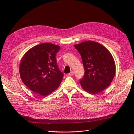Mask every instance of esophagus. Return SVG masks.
I'll list each match as a JSON object with an SVG mask.
<instances>
[{
  "instance_id": "34e87169",
  "label": "esophagus",
  "mask_w": 134,
  "mask_h": 134,
  "mask_svg": "<svg viewBox=\"0 0 134 134\" xmlns=\"http://www.w3.org/2000/svg\"><path fill=\"white\" fill-rule=\"evenodd\" d=\"M74 72H73V71H71V72H70V73L68 74V75H69V76H71V75H74Z\"/></svg>"
}]
</instances>
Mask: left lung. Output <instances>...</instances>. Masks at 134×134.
I'll return each instance as SVG.
<instances>
[{"mask_svg":"<svg viewBox=\"0 0 134 134\" xmlns=\"http://www.w3.org/2000/svg\"><path fill=\"white\" fill-rule=\"evenodd\" d=\"M80 53L85 74L80 82L82 88L91 94L99 93L111 84L116 73L114 59L101 44L87 41L74 45Z\"/></svg>","mask_w":134,"mask_h":134,"instance_id":"obj_1","label":"left lung"}]
</instances>
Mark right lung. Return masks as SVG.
<instances>
[{"label": "right lung", "mask_w": 134, "mask_h": 134, "mask_svg": "<svg viewBox=\"0 0 134 134\" xmlns=\"http://www.w3.org/2000/svg\"><path fill=\"white\" fill-rule=\"evenodd\" d=\"M60 47L50 43L34 46L27 51L19 65L21 79L34 92L47 96L57 89L63 74L56 62Z\"/></svg>", "instance_id": "add662e5"}]
</instances>
